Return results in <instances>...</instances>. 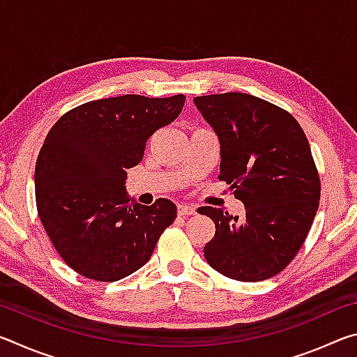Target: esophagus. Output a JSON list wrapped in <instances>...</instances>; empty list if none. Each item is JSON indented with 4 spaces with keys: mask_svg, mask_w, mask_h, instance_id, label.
I'll return each instance as SVG.
<instances>
[{
    "mask_svg": "<svg viewBox=\"0 0 357 357\" xmlns=\"http://www.w3.org/2000/svg\"><path fill=\"white\" fill-rule=\"evenodd\" d=\"M178 214L179 215H192V214H195V208L187 206V204H179Z\"/></svg>",
    "mask_w": 357,
    "mask_h": 357,
    "instance_id": "esophagus-1",
    "label": "esophagus"
}]
</instances>
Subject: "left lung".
<instances>
[{"label":"left lung","mask_w":357,"mask_h":357,"mask_svg":"<svg viewBox=\"0 0 357 357\" xmlns=\"http://www.w3.org/2000/svg\"><path fill=\"white\" fill-rule=\"evenodd\" d=\"M193 104L219 138V179L245 206L243 219L198 209L215 223L204 258L234 280L274 277L304 244L318 211L321 187L309 140L291 114L255 96H198Z\"/></svg>","instance_id":"obj_1"}]
</instances>
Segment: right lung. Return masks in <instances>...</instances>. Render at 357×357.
Returning a JSON list of instances; mask_svg holds the SVG:
<instances>
[{"instance_id":"add662e5","label":"right lung","mask_w":357,"mask_h":357,"mask_svg":"<svg viewBox=\"0 0 357 357\" xmlns=\"http://www.w3.org/2000/svg\"><path fill=\"white\" fill-rule=\"evenodd\" d=\"M183 94H126L91 100L63 114L36 162V203L42 225L75 273L116 282L140 269L160 234L176 219V204L129 203L128 170L143 159L149 137L173 123Z\"/></svg>"}]
</instances>
